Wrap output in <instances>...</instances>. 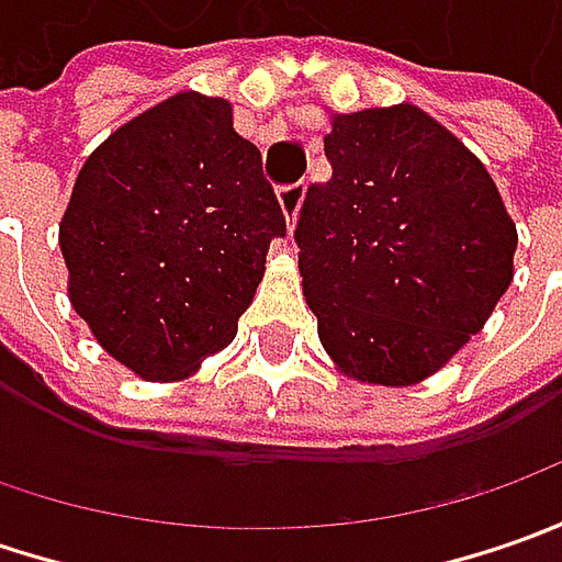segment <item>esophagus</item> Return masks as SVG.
Returning a JSON list of instances; mask_svg holds the SVG:
<instances>
[{
    "mask_svg": "<svg viewBox=\"0 0 562 562\" xmlns=\"http://www.w3.org/2000/svg\"><path fill=\"white\" fill-rule=\"evenodd\" d=\"M303 193H306V187L303 184H284L278 187V203H281V212H284V218H288V225H296V212H300V205H303Z\"/></svg>",
    "mask_w": 562,
    "mask_h": 562,
    "instance_id": "obj_1",
    "label": "esophagus"
}]
</instances>
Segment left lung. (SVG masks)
Masks as SVG:
<instances>
[{"mask_svg": "<svg viewBox=\"0 0 562 562\" xmlns=\"http://www.w3.org/2000/svg\"><path fill=\"white\" fill-rule=\"evenodd\" d=\"M300 209L303 296L337 372L406 387L479 335L519 244L487 168L419 105L335 115Z\"/></svg>", "mask_w": 562, "mask_h": 562, "instance_id": "left-lung-1", "label": "left lung"}]
</instances>
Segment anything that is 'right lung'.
Wrapping results in <instances>:
<instances>
[{
  "label": "right lung",
  "mask_w": 562,
  "mask_h": 562,
  "mask_svg": "<svg viewBox=\"0 0 562 562\" xmlns=\"http://www.w3.org/2000/svg\"><path fill=\"white\" fill-rule=\"evenodd\" d=\"M284 234L231 102L184 90L90 153L58 247L68 300L99 347L146 381H181L234 340Z\"/></svg>",
  "instance_id": "right-lung-1"
}]
</instances>
